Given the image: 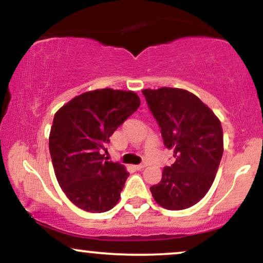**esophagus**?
Returning <instances> with one entry per match:
<instances>
[{
	"label": "esophagus",
	"instance_id": "obj_1",
	"mask_svg": "<svg viewBox=\"0 0 263 263\" xmlns=\"http://www.w3.org/2000/svg\"><path fill=\"white\" fill-rule=\"evenodd\" d=\"M146 167V164H144V163H142V164H137V165H135V168L137 171H141V170H143V168Z\"/></svg>",
	"mask_w": 263,
	"mask_h": 263
}]
</instances>
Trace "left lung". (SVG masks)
Segmentation results:
<instances>
[{
	"mask_svg": "<svg viewBox=\"0 0 263 263\" xmlns=\"http://www.w3.org/2000/svg\"><path fill=\"white\" fill-rule=\"evenodd\" d=\"M161 128L174 163L163 168L161 182L151 186L155 200L168 210H183L205 197L215 179L222 152L218 117L198 96L183 89L142 90Z\"/></svg>",
	"mask_w": 263,
	"mask_h": 263,
	"instance_id": "8db88e82",
	"label": "left lung"
}]
</instances>
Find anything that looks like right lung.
Here are the masks:
<instances>
[{
  "instance_id": "right-lung-1",
  "label": "right lung",
  "mask_w": 263,
  "mask_h": 263,
  "mask_svg": "<svg viewBox=\"0 0 263 263\" xmlns=\"http://www.w3.org/2000/svg\"><path fill=\"white\" fill-rule=\"evenodd\" d=\"M140 104L134 91L93 90L74 98L54 116L49 136L54 172L60 188L80 209L104 213L119 201L129 173L107 161L104 151Z\"/></svg>"
}]
</instances>
